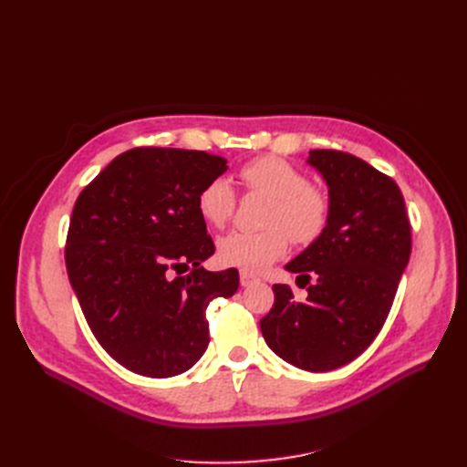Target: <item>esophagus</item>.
<instances>
[{
    "mask_svg": "<svg viewBox=\"0 0 467 467\" xmlns=\"http://www.w3.org/2000/svg\"><path fill=\"white\" fill-rule=\"evenodd\" d=\"M239 282H242V286H251L253 282H257V276H253V275L242 271V273H239Z\"/></svg>",
    "mask_w": 467,
    "mask_h": 467,
    "instance_id": "obj_1",
    "label": "esophagus"
}]
</instances>
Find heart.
<instances>
[{
  "mask_svg": "<svg viewBox=\"0 0 467 467\" xmlns=\"http://www.w3.org/2000/svg\"><path fill=\"white\" fill-rule=\"evenodd\" d=\"M239 179L249 194L268 199L261 220L263 232H232L218 242V259L245 273H261L285 257L290 242L309 245L327 230L331 201L323 189L292 163L263 155L242 165ZM237 196L225 179L208 181L196 194V210L212 228H223L234 216Z\"/></svg>",
  "mask_w": 467,
  "mask_h": 467,
  "instance_id": "heart-1",
  "label": "heart"
}]
</instances>
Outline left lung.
Returning a JSON list of instances; mask_svg holds the SVG:
<instances>
[{
  "label": "left lung",
  "mask_w": 467,
  "mask_h": 467,
  "mask_svg": "<svg viewBox=\"0 0 467 467\" xmlns=\"http://www.w3.org/2000/svg\"><path fill=\"white\" fill-rule=\"evenodd\" d=\"M307 163L327 182L331 218L286 271L315 285L302 302L275 285L261 331L282 360L327 372L360 357L384 327L411 255V223L398 182L357 155L312 150Z\"/></svg>",
  "instance_id": "obj_1"
}]
</instances>
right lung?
<instances>
[{
  "label": "right lung",
  "instance_id": "1",
  "mask_svg": "<svg viewBox=\"0 0 467 467\" xmlns=\"http://www.w3.org/2000/svg\"><path fill=\"white\" fill-rule=\"evenodd\" d=\"M225 163L196 150L132 148L78 196L67 276L99 345L130 372L171 378L189 370L210 341V300L239 286L237 268L201 266L216 247L196 194Z\"/></svg>",
  "mask_w": 467,
  "mask_h": 467
}]
</instances>
